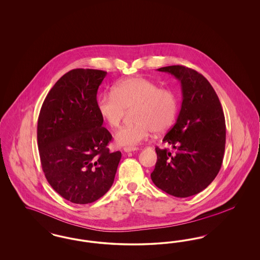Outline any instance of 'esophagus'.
I'll return each instance as SVG.
<instances>
[{
	"mask_svg": "<svg viewBox=\"0 0 260 260\" xmlns=\"http://www.w3.org/2000/svg\"><path fill=\"white\" fill-rule=\"evenodd\" d=\"M137 148L136 147H124V152H134V151H136Z\"/></svg>",
	"mask_w": 260,
	"mask_h": 260,
	"instance_id": "1",
	"label": "esophagus"
}]
</instances>
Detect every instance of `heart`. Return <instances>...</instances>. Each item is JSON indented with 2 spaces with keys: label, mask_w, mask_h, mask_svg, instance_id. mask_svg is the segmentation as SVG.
<instances>
[{
  "label": "heart",
  "mask_w": 260,
  "mask_h": 260,
  "mask_svg": "<svg viewBox=\"0 0 260 260\" xmlns=\"http://www.w3.org/2000/svg\"><path fill=\"white\" fill-rule=\"evenodd\" d=\"M96 107L101 119L112 128L121 124L125 109L134 108L135 122L119 129L115 141L120 146L135 147L147 140L153 132L161 134L173 125L178 99L173 90L160 88L146 78L135 77L119 82L113 91L101 93Z\"/></svg>",
  "instance_id": "1"
}]
</instances>
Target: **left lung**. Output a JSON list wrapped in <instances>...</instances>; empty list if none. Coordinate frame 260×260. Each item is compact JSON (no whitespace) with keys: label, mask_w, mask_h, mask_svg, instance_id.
<instances>
[{"label":"left lung","mask_w":260,"mask_h":260,"mask_svg":"<svg viewBox=\"0 0 260 260\" xmlns=\"http://www.w3.org/2000/svg\"><path fill=\"white\" fill-rule=\"evenodd\" d=\"M181 83L182 104L176 123L162 142L175 149L156 147L157 162L151 179L178 198L196 195L215 178L222 165L226 125L221 103L210 82L182 65L159 68Z\"/></svg>","instance_id":"1"}]
</instances>
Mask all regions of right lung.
<instances>
[{"mask_svg":"<svg viewBox=\"0 0 260 260\" xmlns=\"http://www.w3.org/2000/svg\"><path fill=\"white\" fill-rule=\"evenodd\" d=\"M107 72L73 69L51 87L38 119L42 169L62 198L85 205L101 198L114 182L122 153L109 152L111 134L96 107Z\"/></svg>","mask_w":260,"mask_h":260,"instance_id":"obj_1","label":"right lung"}]
</instances>
